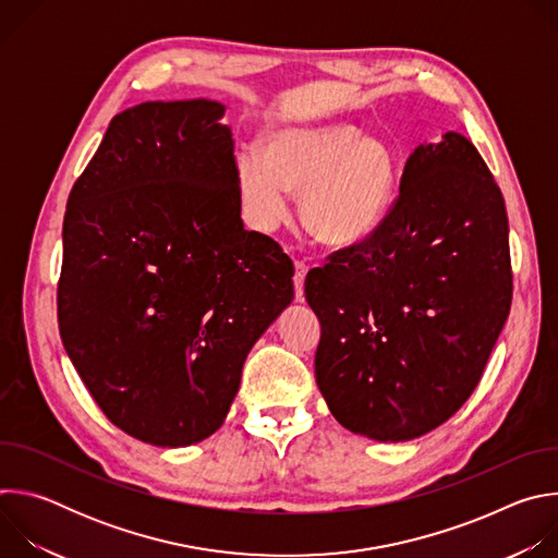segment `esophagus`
I'll return each mask as SVG.
<instances>
[{"label": "esophagus", "instance_id": "obj_1", "mask_svg": "<svg viewBox=\"0 0 558 558\" xmlns=\"http://www.w3.org/2000/svg\"><path fill=\"white\" fill-rule=\"evenodd\" d=\"M293 287H295V300L298 302H304V278H306V271H308V265L304 260H295L293 263Z\"/></svg>", "mask_w": 558, "mask_h": 558}]
</instances>
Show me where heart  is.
I'll list each match as a JSON object with an SVG mask.
<instances>
[{"mask_svg":"<svg viewBox=\"0 0 558 558\" xmlns=\"http://www.w3.org/2000/svg\"><path fill=\"white\" fill-rule=\"evenodd\" d=\"M392 187V147L347 123L276 130L263 156L243 151L235 161V190L256 229H278L289 216V192H302L306 227L331 245L366 238L386 214Z\"/></svg>","mask_w":558,"mask_h":558,"instance_id":"1","label":"heart"}]
</instances>
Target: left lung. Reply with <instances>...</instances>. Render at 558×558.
Listing matches in <instances>:
<instances>
[{"label":"left lung","mask_w":558,"mask_h":558,"mask_svg":"<svg viewBox=\"0 0 558 558\" xmlns=\"http://www.w3.org/2000/svg\"><path fill=\"white\" fill-rule=\"evenodd\" d=\"M304 293L323 327L315 381L344 428L409 441L450 420L512 304L506 203L482 154L457 132L420 145L379 225Z\"/></svg>","instance_id":"1"}]
</instances>
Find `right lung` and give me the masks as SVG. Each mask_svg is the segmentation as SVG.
<instances>
[{
    "mask_svg": "<svg viewBox=\"0 0 558 558\" xmlns=\"http://www.w3.org/2000/svg\"><path fill=\"white\" fill-rule=\"evenodd\" d=\"M225 106L145 101L110 121L68 196L59 333L104 415L179 448L214 435L293 263L247 231Z\"/></svg>",
    "mask_w": 558,
    "mask_h": 558,
    "instance_id": "right-lung-1",
    "label": "right lung"
}]
</instances>
